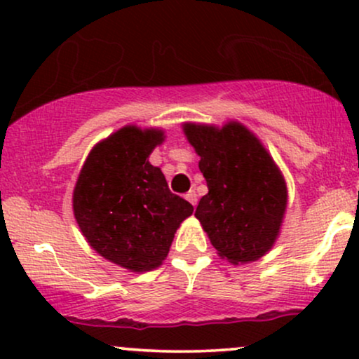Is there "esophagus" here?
Returning a JSON list of instances; mask_svg holds the SVG:
<instances>
[{
	"label": "esophagus",
	"instance_id": "esophagus-1",
	"mask_svg": "<svg viewBox=\"0 0 359 359\" xmlns=\"http://www.w3.org/2000/svg\"><path fill=\"white\" fill-rule=\"evenodd\" d=\"M185 199L189 201V203H191L194 208H196V204H197V194L194 192V191H189L187 194H185Z\"/></svg>",
	"mask_w": 359,
	"mask_h": 359
}]
</instances>
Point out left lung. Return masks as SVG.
<instances>
[{
	"mask_svg": "<svg viewBox=\"0 0 359 359\" xmlns=\"http://www.w3.org/2000/svg\"><path fill=\"white\" fill-rule=\"evenodd\" d=\"M184 131L208 182L196 217L212 246L234 265L263 257L277 240L287 208L285 180L269 151L234 121L221 130L187 123Z\"/></svg>",
	"mask_w": 359,
	"mask_h": 359,
	"instance_id": "8db88e82",
	"label": "left lung"
}]
</instances>
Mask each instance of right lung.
Returning <instances> with one entry per match:
<instances>
[{
  "instance_id": "add662e5",
  "label": "right lung",
  "mask_w": 359,
  "mask_h": 359,
  "mask_svg": "<svg viewBox=\"0 0 359 359\" xmlns=\"http://www.w3.org/2000/svg\"><path fill=\"white\" fill-rule=\"evenodd\" d=\"M162 142L160 130L121 128L90 150L74 189V216L86 240L131 271L162 265L177 228L194 211L148 162Z\"/></svg>"
}]
</instances>
